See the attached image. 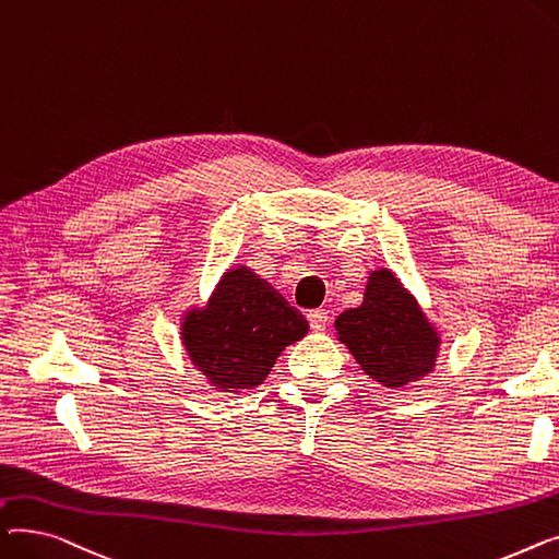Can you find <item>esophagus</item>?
<instances>
[{
	"mask_svg": "<svg viewBox=\"0 0 559 559\" xmlns=\"http://www.w3.org/2000/svg\"><path fill=\"white\" fill-rule=\"evenodd\" d=\"M307 320H309V326L313 332H324L326 324H330V313H326V311H311L307 316Z\"/></svg>",
	"mask_w": 559,
	"mask_h": 559,
	"instance_id": "esophagus-1",
	"label": "esophagus"
}]
</instances>
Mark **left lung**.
Segmentation results:
<instances>
[{"mask_svg": "<svg viewBox=\"0 0 559 559\" xmlns=\"http://www.w3.org/2000/svg\"><path fill=\"white\" fill-rule=\"evenodd\" d=\"M336 336L383 388H408L436 370L442 334L390 269L372 271L364 302L336 318Z\"/></svg>", "mask_w": 559, "mask_h": 559, "instance_id": "left-lung-1", "label": "left lung"}]
</instances>
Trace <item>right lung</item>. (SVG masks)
<instances>
[{
  "mask_svg": "<svg viewBox=\"0 0 559 559\" xmlns=\"http://www.w3.org/2000/svg\"><path fill=\"white\" fill-rule=\"evenodd\" d=\"M307 320L248 266H229L207 302L180 318V341L216 392L241 395L266 381L280 354L305 338Z\"/></svg>",
  "mask_w": 559,
  "mask_h": 559,
  "instance_id": "right-lung-1",
  "label": "right lung"
}]
</instances>
